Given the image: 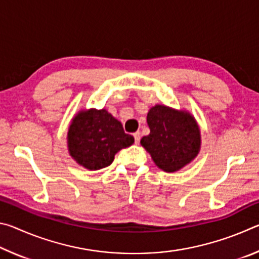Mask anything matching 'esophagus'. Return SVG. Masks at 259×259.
Returning <instances> with one entry per match:
<instances>
[{
    "instance_id": "1",
    "label": "esophagus",
    "mask_w": 259,
    "mask_h": 259,
    "mask_svg": "<svg viewBox=\"0 0 259 259\" xmlns=\"http://www.w3.org/2000/svg\"><path fill=\"white\" fill-rule=\"evenodd\" d=\"M134 137H135V143L138 144L139 140H140V133H135Z\"/></svg>"
}]
</instances>
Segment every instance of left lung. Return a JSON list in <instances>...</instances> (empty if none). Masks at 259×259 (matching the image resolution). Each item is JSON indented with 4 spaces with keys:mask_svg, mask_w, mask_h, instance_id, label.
I'll use <instances>...</instances> for the list:
<instances>
[{
    "mask_svg": "<svg viewBox=\"0 0 259 259\" xmlns=\"http://www.w3.org/2000/svg\"><path fill=\"white\" fill-rule=\"evenodd\" d=\"M147 124L151 133L140 144L160 169L177 171L198 155L200 130L191 114L156 105L147 114Z\"/></svg>",
    "mask_w": 259,
    "mask_h": 259,
    "instance_id": "8db88e82",
    "label": "left lung"
}]
</instances>
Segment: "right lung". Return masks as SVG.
Wrapping results in <instances>:
<instances>
[{
    "label": "right lung",
    "mask_w": 259,
    "mask_h": 259,
    "mask_svg": "<svg viewBox=\"0 0 259 259\" xmlns=\"http://www.w3.org/2000/svg\"><path fill=\"white\" fill-rule=\"evenodd\" d=\"M68 151L78 164L89 170L106 168L122 148L135 139L106 109L82 111L68 129Z\"/></svg>",
    "instance_id": "1"
}]
</instances>
